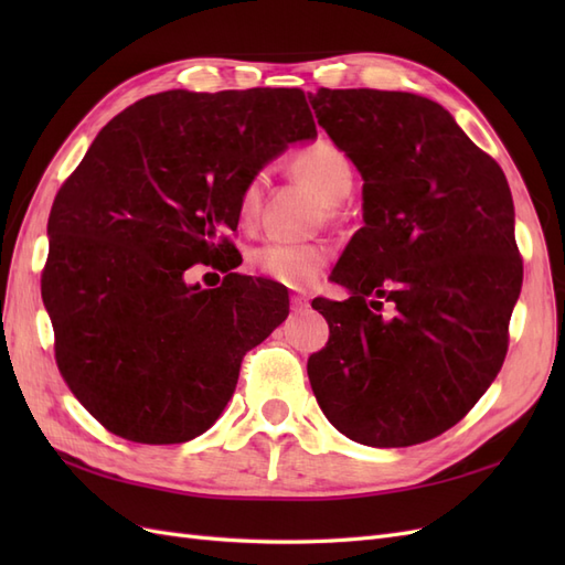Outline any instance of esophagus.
<instances>
[{
    "label": "esophagus",
    "mask_w": 565,
    "mask_h": 565,
    "mask_svg": "<svg viewBox=\"0 0 565 565\" xmlns=\"http://www.w3.org/2000/svg\"><path fill=\"white\" fill-rule=\"evenodd\" d=\"M309 297H306V295H292V297H289V303H292V309L295 311H301V309H309Z\"/></svg>",
    "instance_id": "obj_1"
}]
</instances>
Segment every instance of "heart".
I'll list each match as a JSON object with an SVG mask.
<instances>
[{"instance_id": "1", "label": "heart", "mask_w": 565, "mask_h": 565, "mask_svg": "<svg viewBox=\"0 0 565 565\" xmlns=\"http://www.w3.org/2000/svg\"><path fill=\"white\" fill-rule=\"evenodd\" d=\"M292 172L313 185L328 204H339L353 188V162L337 143L318 139L301 146L292 156ZM266 174H254L237 198V212L245 224H252L262 212ZM330 259V249L322 243H282L268 241L249 252V266L264 278L287 287L311 285Z\"/></svg>"}]
</instances>
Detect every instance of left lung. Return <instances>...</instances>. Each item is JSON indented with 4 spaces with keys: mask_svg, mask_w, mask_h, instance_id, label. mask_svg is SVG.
Here are the masks:
<instances>
[{
    "mask_svg": "<svg viewBox=\"0 0 565 565\" xmlns=\"http://www.w3.org/2000/svg\"><path fill=\"white\" fill-rule=\"evenodd\" d=\"M309 98L365 181V226L330 276L351 297L313 299L330 339L306 365L311 388L351 440L417 446L465 417L504 363L523 282L514 200L502 167L429 98Z\"/></svg>",
    "mask_w": 565,
    "mask_h": 565,
    "instance_id": "1",
    "label": "left lung"
}]
</instances>
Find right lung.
I'll return each mask as SVG.
<instances>
[{
    "mask_svg": "<svg viewBox=\"0 0 565 565\" xmlns=\"http://www.w3.org/2000/svg\"><path fill=\"white\" fill-rule=\"evenodd\" d=\"M301 89L162 92L98 131L49 214L42 299L61 377L119 438L185 443L224 413L243 358L289 313L270 280L228 271L237 198L287 143L313 139Z\"/></svg>",
    "mask_w": 565,
    "mask_h": 565,
    "instance_id": "add662e5",
    "label": "right lung"
}]
</instances>
